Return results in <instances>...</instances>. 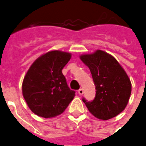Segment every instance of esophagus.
<instances>
[{"label": "esophagus", "mask_w": 146, "mask_h": 146, "mask_svg": "<svg viewBox=\"0 0 146 146\" xmlns=\"http://www.w3.org/2000/svg\"><path fill=\"white\" fill-rule=\"evenodd\" d=\"M84 93V90L82 89V88H80L79 90H78V94L80 95V96H81V95H83Z\"/></svg>", "instance_id": "1"}]
</instances>
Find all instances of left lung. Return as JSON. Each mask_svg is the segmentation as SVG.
Masks as SVG:
<instances>
[{"mask_svg": "<svg viewBox=\"0 0 146 146\" xmlns=\"http://www.w3.org/2000/svg\"><path fill=\"white\" fill-rule=\"evenodd\" d=\"M80 59L89 68L96 89L93 101L83 99L88 111L101 120L119 115L131 94V82L126 71L113 56L101 50L81 54Z\"/></svg>", "mask_w": 146, "mask_h": 146, "instance_id": "1", "label": "left lung"}]
</instances>
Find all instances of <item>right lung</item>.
<instances>
[{"label": "right lung", "instance_id": "add662e5", "mask_svg": "<svg viewBox=\"0 0 146 146\" xmlns=\"http://www.w3.org/2000/svg\"><path fill=\"white\" fill-rule=\"evenodd\" d=\"M72 54L50 50L38 57L27 70L22 84V93L31 111L46 119L64 112L75 96L62 70Z\"/></svg>", "mask_w": 146, "mask_h": 146}]
</instances>
